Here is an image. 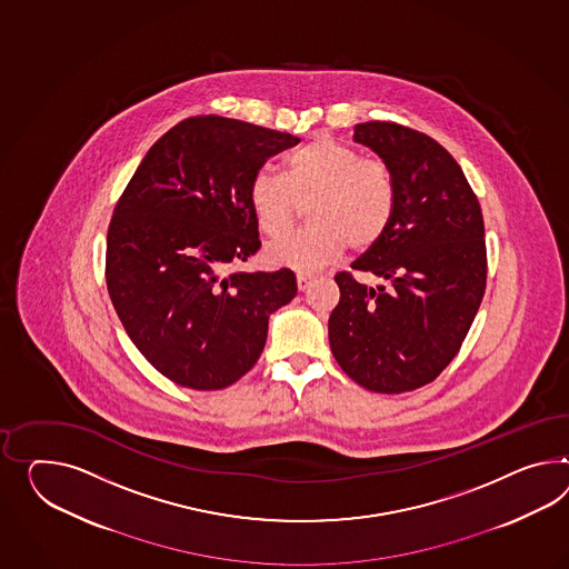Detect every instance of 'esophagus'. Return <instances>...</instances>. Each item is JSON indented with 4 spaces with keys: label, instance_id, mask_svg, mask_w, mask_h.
I'll return each mask as SVG.
<instances>
[{
    "label": "esophagus",
    "instance_id": "obj_1",
    "mask_svg": "<svg viewBox=\"0 0 569 569\" xmlns=\"http://www.w3.org/2000/svg\"><path fill=\"white\" fill-rule=\"evenodd\" d=\"M311 282H313L311 274H297V287H299V291H307Z\"/></svg>",
    "mask_w": 569,
    "mask_h": 569
}]
</instances>
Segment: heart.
Here are the masks:
<instances>
[{
    "label": "heart",
    "instance_id": "heart-1",
    "mask_svg": "<svg viewBox=\"0 0 569 569\" xmlns=\"http://www.w3.org/2000/svg\"><path fill=\"white\" fill-rule=\"evenodd\" d=\"M249 206L268 237L289 233L306 206L309 227L270 243V266L316 272L347 249L367 251L392 227L398 186L381 159L332 138H316L284 159V176L256 171L248 188Z\"/></svg>",
    "mask_w": 569,
    "mask_h": 569
}]
</instances>
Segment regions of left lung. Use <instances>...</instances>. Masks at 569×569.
<instances>
[{
    "instance_id": "1",
    "label": "left lung",
    "mask_w": 569,
    "mask_h": 569,
    "mask_svg": "<svg viewBox=\"0 0 569 569\" xmlns=\"http://www.w3.org/2000/svg\"><path fill=\"white\" fill-rule=\"evenodd\" d=\"M355 142L392 169L398 208L390 231L350 268L390 284L369 289L350 272L336 274L340 301L328 320L330 349L367 390L410 392L452 363L481 307V204L460 164L427 133L367 121L355 126Z\"/></svg>"
}]
</instances>
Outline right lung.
<instances>
[{
	"mask_svg": "<svg viewBox=\"0 0 569 569\" xmlns=\"http://www.w3.org/2000/svg\"><path fill=\"white\" fill-rule=\"evenodd\" d=\"M299 138L190 117L159 138L117 200L104 278L148 363L177 386L222 390L262 355L268 318L297 295L289 268L231 272L260 249L249 181Z\"/></svg>",
	"mask_w": 569,
	"mask_h": 569,
	"instance_id": "add662e5",
	"label": "right lung"
}]
</instances>
